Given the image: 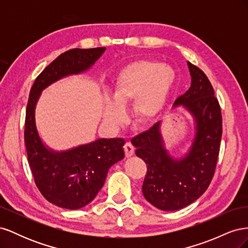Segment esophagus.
<instances>
[{
	"instance_id": "esophagus-1",
	"label": "esophagus",
	"mask_w": 248,
	"mask_h": 248,
	"mask_svg": "<svg viewBox=\"0 0 248 248\" xmlns=\"http://www.w3.org/2000/svg\"><path fill=\"white\" fill-rule=\"evenodd\" d=\"M124 151H125L126 157H130L134 154V147L132 146L131 142H126L124 145Z\"/></svg>"
}]
</instances>
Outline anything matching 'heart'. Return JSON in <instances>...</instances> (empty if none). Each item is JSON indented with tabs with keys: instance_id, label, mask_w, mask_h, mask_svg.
Returning a JSON list of instances; mask_svg holds the SVG:
<instances>
[{
	"instance_id": "1",
	"label": "heart",
	"mask_w": 248,
	"mask_h": 248,
	"mask_svg": "<svg viewBox=\"0 0 248 248\" xmlns=\"http://www.w3.org/2000/svg\"><path fill=\"white\" fill-rule=\"evenodd\" d=\"M176 81V72L170 65L152 60H140L125 66L119 72L112 88V99L104 97L103 122L108 127H117L124 119V108L132 103L131 114L140 125L156 121L171 93Z\"/></svg>"
}]
</instances>
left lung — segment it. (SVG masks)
<instances>
[{
    "instance_id": "1",
    "label": "left lung",
    "mask_w": 248,
    "mask_h": 248,
    "mask_svg": "<svg viewBox=\"0 0 248 248\" xmlns=\"http://www.w3.org/2000/svg\"><path fill=\"white\" fill-rule=\"evenodd\" d=\"M191 84L174 108L188 111L194 122V137L181 157H172L164 145L161 122L131 140L136 154L147 164L142 194L154 207L176 211L204 193L214 176L222 134L219 103L206 74L187 62Z\"/></svg>"
}]
</instances>
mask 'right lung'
I'll use <instances>...</instances> for the list:
<instances>
[{"label":"right lung","mask_w":248,"mask_h":248,"mask_svg":"<svg viewBox=\"0 0 248 248\" xmlns=\"http://www.w3.org/2000/svg\"><path fill=\"white\" fill-rule=\"evenodd\" d=\"M106 47L74 48L60 55L36 78L26 112L28 161L42 196L58 207L77 210L91 202L102 188L108 170L124 158L123 139H98L63 151L44 144L35 111L41 93L59 79L88 71Z\"/></svg>","instance_id":"obj_1"}]
</instances>
